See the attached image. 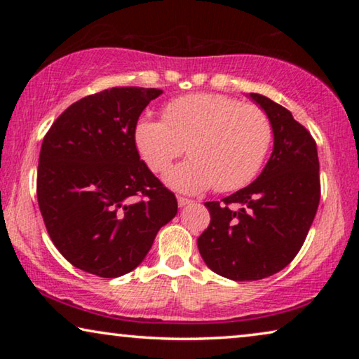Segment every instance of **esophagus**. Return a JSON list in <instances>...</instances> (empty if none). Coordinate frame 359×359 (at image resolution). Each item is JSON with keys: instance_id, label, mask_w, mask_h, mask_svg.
I'll list each match as a JSON object with an SVG mask.
<instances>
[{"instance_id": "esophagus-1", "label": "esophagus", "mask_w": 359, "mask_h": 359, "mask_svg": "<svg viewBox=\"0 0 359 359\" xmlns=\"http://www.w3.org/2000/svg\"><path fill=\"white\" fill-rule=\"evenodd\" d=\"M191 203H193V201L188 199V198H181V196L178 198V205H180V208H186V205H189Z\"/></svg>"}]
</instances>
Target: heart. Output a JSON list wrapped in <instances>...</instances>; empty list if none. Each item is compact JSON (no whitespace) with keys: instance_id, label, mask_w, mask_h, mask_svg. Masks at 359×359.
I'll list each match as a JSON object with an SVG mask.
<instances>
[{"instance_id":"1","label":"heart","mask_w":359,"mask_h":359,"mask_svg":"<svg viewBox=\"0 0 359 359\" xmlns=\"http://www.w3.org/2000/svg\"><path fill=\"white\" fill-rule=\"evenodd\" d=\"M271 139L264 111L212 93L176 97L165 106L163 119L144 117L135 127L137 149L155 173L188 149L191 158L166 176L171 188L188 194L243 188L262 168Z\"/></svg>"}]
</instances>
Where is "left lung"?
<instances>
[{
	"label": "left lung",
	"mask_w": 359,
	"mask_h": 359,
	"mask_svg": "<svg viewBox=\"0 0 359 359\" xmlns=\"http://www.w3.org/2000/svg\"><path fill=\"white\" fill-rule=\"evenodd\" d=\"M248 96L271 122L273 154L252 184L222 203H205L210 224L198 238L204 263L232 281H257L286 268L301 250L320 201L311 132L269 97Z\"/></svg>",
	"instance_id": "left-lung-1"
}]
</instances>
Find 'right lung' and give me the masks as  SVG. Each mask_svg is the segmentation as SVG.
Segmentation results:
<instances>
[{
	"instance_id": "add662e5",
	"label": "right lung",
	"mask_w": 359,
	"mask_h": 359,
	"mask_svg": "<svg viewBox=\"0 0 359 359\" xmlns=\"http://www.w3.org/2000/svg\"><path fill=\"white\" fill-rule=\"evenodd\" d=\"M156 88H109L62 112L43 137L37 201L52 242L73 266L119 278L144 262L178 212L135 145Z\"/></svg>"
}]
</instances>
